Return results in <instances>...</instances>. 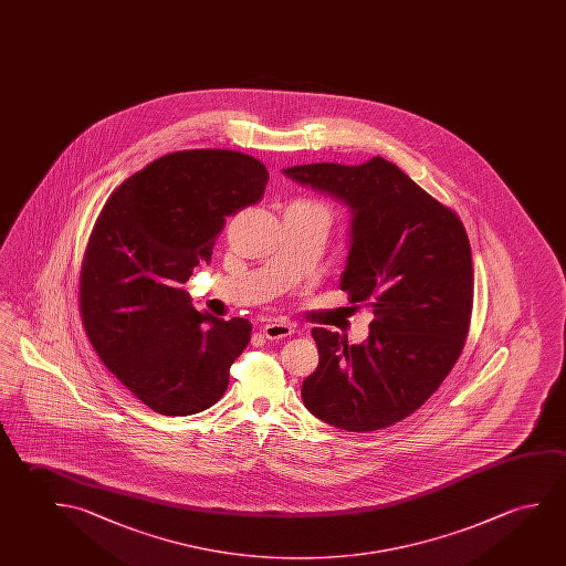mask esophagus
Here are the masks:
<instances>
[{"label":"esophagus","instance_id":"esophagus-1","mask_svg":"<svg viewBox=\"0 0 566 566\" xmlns=\"http://www.w3.org/2000/svg\"><path fill=\"white\" fill-rule=\"evenodd\" d=\"M262 333H264V337L270 340L286 339V337H290V335L294 333V327H292L290 323L272 322L266 323V325L262 327Z\"/></svg>","mask_w":566,"mask_h":566}]
</instances>
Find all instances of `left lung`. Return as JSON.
<instances>
[{"instance_id":"left-lung-1","label":"left lung","mask_w":566,"mask_h":566,"mask_svg":"<svg viewBox=\"0 0 566 566\" xmlns=\"http://www.w3.org/2000/svg\"><path fill=\"white\" fill-rule=\"evenodd\" d=\"M284 172L348 203L353 221L340 290L375 312L360 345H348L335 331L312 329L319 365L302 384L305 408L355 433L394 426L436 394L469 337L474 274L467 229L382 157Z\"/></svg>"}]
</instances>
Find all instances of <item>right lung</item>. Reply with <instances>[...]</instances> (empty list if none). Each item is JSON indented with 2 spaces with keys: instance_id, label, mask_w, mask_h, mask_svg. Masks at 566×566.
<instances>
[{
  "instance_id": "right-lung-1",
  "label": "right lung",
  "mask_w": 566,
  "mask_h": 566,
  "mask_svg": "<svg viewBox=\"0 0 566 566\" xmlns=\"http://www.w3.org/2000/svg\"><path fill=\"white\" fill-rule=\"evenodd\" d=\"M266 182V166L243 153L178 150L119 184L97 216L80 266L82 323L102 363L157 413L211 408L251 340V322L200 314L182 284Z\"/></svg>"
}]
</instances>
